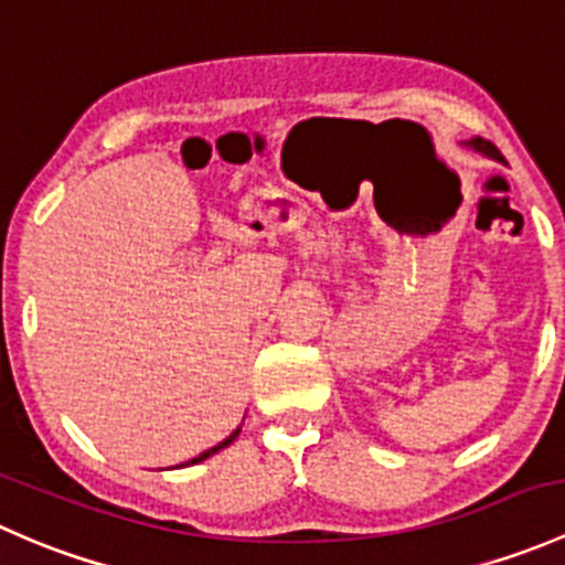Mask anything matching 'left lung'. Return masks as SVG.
Returning a JSON list of instances; mask_svg holds the SVG:
<instances>
[{
  "label": "left lung",
  "instance_id": "obj_1",
  "mask_svg": "<svg viewBox=\"0 0 565 565\" xmlns=\"http://www.w3.org/2000/svg\"><path fill=\"white\" fill-rule=\"evenodd\" d=\"M470 147L479 149V152H484V154H490V157H495V160H503V157H500L498 149L492 147L490 141H484V138H476V141H470Z\"/></svg>",
  "mask_w": 565,
  "mask_h": 565
}]
</instances>
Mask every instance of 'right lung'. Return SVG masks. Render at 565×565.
I'll return each mask as SVG.
<instances>
[{"mask_svg": "<svg viewBox=\"0 0 565 565\" xmlns=\"http://www.w3.org/2000/svg\"><path fill=\"white\" fill-rule=\"evenodd\" d=\"M236 435H239V429H234V433H231L228 438L223 440V444H217V446H214V449H206V451H203V455H198L195 459H190V462H184V465H195V462H203V459H206V457L217 455L220 449H225V446H228V444H234V440H236Z\"/></svg>", "mask_w": 565, "mask_h": 565, "instance_id": "1", "label": "right lung"}]
</instances>
